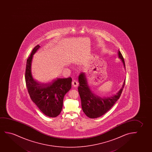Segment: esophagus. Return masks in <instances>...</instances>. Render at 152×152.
Wrapping results in <instances>:
<instances>
[{"label":"esophagus","instance_id":"obj_1","mask_svg":"<svg viewBox=\"0 0 152 152\" xmlns=\"http://www.w3.org/2000/svg\"><path fill=\"white\" fill-rule=\"evenodd\" d=\"M72 85H73L74 87H77V86H78V83L76 80H74L72 81Z\"/></svg>","mask_w":152,"mask_h":152}]
</instances>
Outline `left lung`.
<instances>
[{"label":"left lung","instance_id":"1","mask_svg":"<svg viewBox=\"0 0 152 152\" xmlns=\"http://www.w3.org/2000/svg\"><path fill=\"white\" fill-rule=\"evenodd\" d=\"M118 54L125 67V61L119 50ZM125 81L122 87L116 94L101 98L94 94L90 89L85 73H80L78 77L79 86L78 89L81 99L82 109L86 116L90 118H96L108 112L120 98L125 86Z\"/></svg>","mask_w":152,"mask_h":152}]
</instances>
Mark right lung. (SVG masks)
Wrapping results in <instances>:
<instances>
[{
	"instance_id": "obj_1",
	"label": "right lung",
	"mask_w": 152,
	"mask_h": 152,
	"mask_svg": "<svg viewBox=\"0 0 152 152\" xmlns=\"http://www.w3.org/2000/svg\"><path fill=\"white\" fill-rule=\"evenodd\" d=\"M39 45L35 46L27 58L25 70V82L30 98L42 113L50 117H56L62 110L65 94L72 87V78H58L49 83H40L34 79L31 72L33 55Z\"/></svg>"
}]
</instances>
